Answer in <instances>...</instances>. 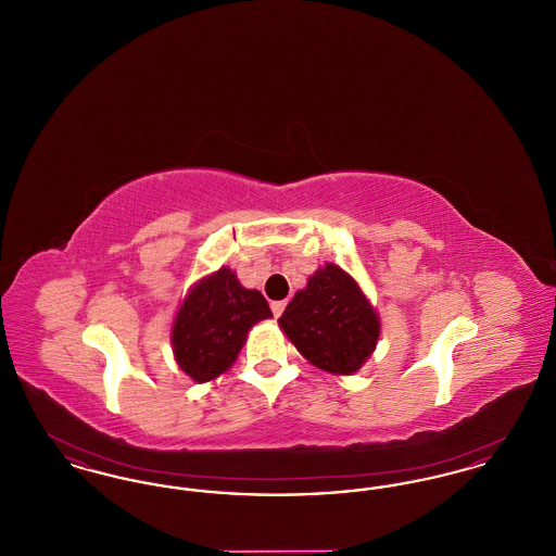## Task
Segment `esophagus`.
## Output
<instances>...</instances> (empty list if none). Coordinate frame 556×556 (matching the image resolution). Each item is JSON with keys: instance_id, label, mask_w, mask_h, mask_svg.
Returning a JSON list of instances; mask_svg holds the SVG:
<instances>
[{"instance_id": "34e87169", "label": "esophagus", "mask_w": 556, "mask_h": 556, "mask_svg": "<svg viewBox=\"0 0 556 556\" xmlns=\"http://www.w3.org/2000/svg\"><path fill=\"white\" fill-rule=\"evenodd\" d=\"M270 311H273V315H275V317H281V313L286 311V302H283V300H279V302H270Z\"/></svg>"}]
</instances>
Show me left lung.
Returning <instances> with one entry per match:
<instances>
[{"label": "left lung", "mask_w": 556, "mask_h": 556, "mask_svg": "<svg viewBox=\"0 0 556 556\" xmlns=\"http://www.w3.org/2000/svg\"><path fill=\"white\" fill-rule=\"evenodd\" d=\"M279 327L317 369L352 375L375 352L381 318L358 281L333 263L318 266L293 293Z\"/></svg>", "instance_id": "left-lung-1"}]
</instances>
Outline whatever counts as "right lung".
Returning a JSON list of instances; mask_svg holds the SVG:
<instances>
[{
	"mask_svg": "<svg viewBox=\"0 0 556 556\" xmlns=\"http://www.w3.org/2000/svg\"><path fill=\"white\" fill-rule=\"evenodd\" d=\"M270 317L265 295L220 266L189 288L175 313L170 344L179 369L195 383L216 379L233 367L250 329Z\"/></svg>",
	"mask_w": 556,
	"mask_h": 556,
	"instance_id": "1",
	"label": "right lung"
}]
</instances>
